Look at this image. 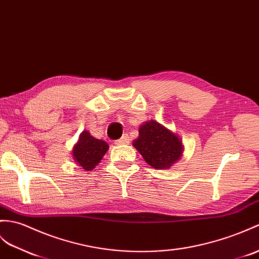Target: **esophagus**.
Returning a JSON list of instances; mask_svg holds the SVG:
<instances>
[{"label":"esophagus","mask_w":259,"mask_h":259,"mask_svg":"<svg viewBox=\"0 0 259 259\" xmlns=\"http://www.w3.org/2000/svg\"><path fill=\"white\" fill-rule=\"evenodd\" d=\"M130 139H129V136L128 135H123L121 138H120L119 140L116 141V144L118 146H121V144H129Z\"/></svg>","instance_id":"obj_1"}]
</instances>
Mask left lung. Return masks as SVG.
Returning a JSON list of instances; mask_svg holds the SVG:
<instances>
[{"label": "left lung", "instance_id": "8db88e82", "mask_svg": "<svg viewBox=\"0 0 259 259\" xmlns=\"http://www.w3.org/2000/svg\"><path fill=\"white\" fill-rule=\"evenodd\" d=\"M132 146L150 166L157 170L170 169L184 152L181 138L157 120H148L140 125L139 137Z\"/></svg>", "mask_w": 259, "mask_h": 259}]
</instances>
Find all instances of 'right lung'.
<instances>
[{
    "label": "right lung",
    "mask_w": 259,
    "mask_h": 259,
    "mask_svg": "<svg viewBox=\"0 0 259 259\" xmlns=\"http://www.w3.org/2000/svg\"><path fill=\"white\" fill-rule=\"evenodd\" d=\"M108 149L109 146L106 141L96 139L89 131L83 130L71 150V155L76 164L82 170L92 171L99 164Z\"/></svg>",
    "instance_id": "right-lung-1"
}]
</instances>
